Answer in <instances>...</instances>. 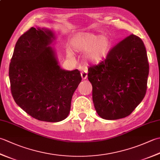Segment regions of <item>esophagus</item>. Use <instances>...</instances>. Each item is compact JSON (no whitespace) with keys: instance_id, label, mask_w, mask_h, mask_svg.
I'll use <instances>...</instances> for the list:
<instances>
[{"instance_id":"esophagus-1","label":"esophagus","mask_w":160,"mask_h":160,"mask_svg":"<svg viewBox=\"0 0 160 160\" xmlns=\"http://www.w3.org/2000/svg\"><path fill=\"white\" fill-rule=\"evenodd\" d=\"M81 76H82V80L87 79V71L86 70L82 71V72H81Z\"/></svg>"}]
</instances>
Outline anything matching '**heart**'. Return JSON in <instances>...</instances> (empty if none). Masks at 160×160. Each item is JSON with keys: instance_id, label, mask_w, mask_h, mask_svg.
<instances>
[{"instance_id": "b5f03b06", "label": "heart", "mask_w": 160, "mask_h": 160, "mask_svg": "<svg viewBox=\"0 0 160 160\" xmlns=\"http://www.w3.org/2000/svg\"><path fill=\"white\" fill-rule=\"evenodd\" d=\"M73 45L77 52L87 53V59L94 64L100 63L106 58L111 47V41L107 37L92 33L78 35Z\"/></svg>"}]
</instances>
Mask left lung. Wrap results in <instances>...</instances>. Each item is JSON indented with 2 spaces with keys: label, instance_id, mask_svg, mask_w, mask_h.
<instances>
[{
  "label": "left lung",
  "instance_id": "1",
  "mask_svg": "<svg viewBox=\"0 0 160 160\" xmlns=\"http://www.w3.org/2000/svg\"><path fill=\"white\" fill-rule=\"evenodd\" d=\"M88 71L99 116L111 120L128 116L147 92L149 64L143 41L134 34L127 36Z\"/></svg>",
  "mask_w": 160,
  "mask_h": 160
}]
</instances>
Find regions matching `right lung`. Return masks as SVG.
I'll return each instance as SVG.
<instances>
[{
  "instance_id": "add662e5",
  "label": "right lung",
  "mask_w": 160,
  "mask_h": 160,
  "mask_svg": "<svg viewBox=\"0 0 160 160\" xmlns=\"http://www.w3.org/2000/svg\"><path fill=\"white\" fill-rule=\"evenodd\" d=\"M55 39L47 29L30 28L18 38L9 64L11 92L16 103L33 118L57 122L69 115L80 71L58 65L49 45Z\"/></svg>"
}]
</instances>
